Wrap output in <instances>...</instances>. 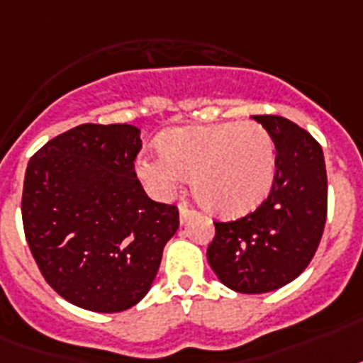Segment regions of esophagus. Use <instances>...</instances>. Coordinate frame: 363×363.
<instances>
[{"label": "esophagus", "instance_id": "obj_1", "mask_svg": "<svg viewBox=\"0 0 363 363\" xmlns=\"http://www.w3.org/2000/svg\"><path fill=\"white\" fill-rule=\"evenodd\" d=\"M191 214H194V211H191V208H188V207H181V208H179V220H181V223L186 222V220L191 216Z\"/></svg>", "mask_w": 363, "mask_h": 363}]
</instances>
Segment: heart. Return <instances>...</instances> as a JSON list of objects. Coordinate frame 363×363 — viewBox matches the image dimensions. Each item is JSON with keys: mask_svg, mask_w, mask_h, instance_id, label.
Returning <instances> with one entry per match:
<instances>
[{"mask_svg": "<svg viewBox=\"0 0 363 363\" xmlns=\"http://www.w3.org/2000/svg\"><path fill=\"white\" fill-rule=\"evenodd\" d=\"M274 141L257 123L184 126L162 134L160 152L135 160V175L156 199H169L182 177L201 207L222 218L255 211L272 188Z\"/></svg>", "mask_w": 363, "mask_h": 363, "instance_id": "1", "label": "heart"}]
</instances>
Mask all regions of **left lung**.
<instances>
[{
	"label": "left lung",
	"mask_w": 363,
	"mask_h": 363,
	"mask_svg": "<svg viewBox=\"0 0 363 363\" xmlns=\"http://www.w3.org/2000/svg\"><path fill=\"white\" fill-rule=\"evenodd\" d=\"M276 147V175L263 205L237 222H216L207 259L235 293L284 287L313 259L326 223L328 182L313 135L278 115H252Z\"/></svg>",
	"instance_id": "left-lung-1"
}]
</instances>
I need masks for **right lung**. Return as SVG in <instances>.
Instances as JSON below:
<instances>
[{
	"label": "right lung",
	"instance_id": "right-lung-1",
	"mask_svg": "<svg viewBox=\"0 0 363 363\" xmlns=\"http://www.w3.org/2000/svg\"><path fill=\"white\" fill-rule=\"evenodd\" d=\"M134 125H79L29 160L22 220L38 270L78 308L119 313L140 302L179 229V211L135 179Z\"/></svg>",
	"mask_w": 363,
	"mask_h": 363
}]
</instances>
